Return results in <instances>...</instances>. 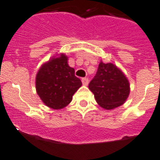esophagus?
Masks as SVG:
<instances>
[{
    "mask_svg": "<svg viewBox=\"0 0 160 160\" xmlns=\"http://www.w3.org/2000/svg\"><path fill=\"white\" fill-rule=\"evenodd\" d=\"M81 80H82V83H83V84H84V85H88V78H83Z\"/></svg>",
    "mask_w": 160,
    "mask_h": 160,
    "instance_id": "esophagus-1",
    "label": "esophagus"
}]
</instances>
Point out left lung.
<instances>
[{
    "mask_svg": "<svg viewBox=\"0 0 160 160\" xmlns=\"http://www.w3.org/2000/svg\"><path fill=\"white\" fill-rule=\"evenodd\" d=\"M99 106L111 110L121 106L129 95L128 79L112 63L100 62L98 72L88 84Z\"/></svg>",
    "mask_w": 160,
    "mask_h": 160,
    "instance_id": "8db88e82",
    "label": "left lung"
}]
</instances>
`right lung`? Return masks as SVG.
Here are the masks:
<instances>
[{"label":"right lung","instance_id":"1","mask_svg":"<svg viewBox=\"0 0 160 160\" xmlns=\"http://www.w3.org/2000/svg\"><path fill=\"white\" fill-rule=\"evenodd\" d=\"M82 85L68 64V57L61 54L41 66L36 79L37 94L45 105L55 110L67 107Z\"/></svg>","mask_w":160,"mask_h":160}]
</instances>
